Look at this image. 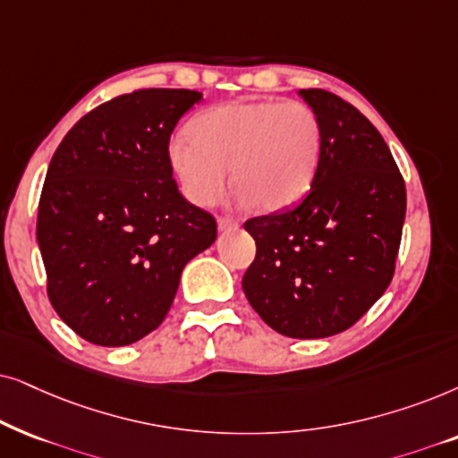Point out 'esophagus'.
<instances>
[{
	"label": "esophagus",
	"mask_w": 458,
	"mask_h": 458,
	"mask_svg": "<svg viewBox=\"0 0 458 458\" xmlns=\"http://www.w3.org/2000/svg\"><path fill=\"white\" fill-rule=\"evenodd\" d=\"M236 225H239V224H236L234 219H228V217H219V219H217L219 233H225V230H234Z\"/></svg>",
	"instance_id": "1"
}]
</instances>
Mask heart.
Here are the masks:
<instances>
[{
	"label": "heart",
	"mask_w": 458,
	"mask_h": 458,
	"mask_svg": "<svg viewBox=\"0 0 458 458\" xmlns=\"http://www.w3.org/2000/svg\"><path fill=\"white\" fill-rule=\"evenodd\" d=\"M190 133L167 144L169 167L191 203L224 197L230 172L239 205L289 207L312 184L322 150L320 121L301 102H228L199 113Z\"/></svg>",
	"instance_id": "b5f03b06"
}]
</instances>
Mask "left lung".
Returning <instances> with one entry per match:
<instances>
[{
    "mask_svg": "<svg viewBox=\"0 0 458 458\" xmlns=\"http://www.w3.org/2000/svg\"><path fill=\"white\" fill-rule=\"evenodd\" d=\"M300 96L320 121L318 167L295 207L245 222L258 253L242 291L276 333L322 339L360 320L392 283L406 186L358 108L325 89Z\"/></svg>",
    "mask_w": 458,
    "mask_h": 458,
    "instance_id": "1",
    "label": "left lung"
}]
</instances>
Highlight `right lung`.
<instances>
[{
	"mask_svg": "<svg viewBox=\"0 0 458 458\" xmlns=\"http://www.w3.org/2000/svg\"><path fill=\"white\" fill-rule=\"evenodd\" d=\"M192 89H138L79 119L39 199L47 295L79 337L119 347L165 320L184 266L213 245V216L182 197L167 144Z\"/></svg>",
	"mask_w": 458,
	"mask_h": 458,
	"instance_id": "1",
	"label": "right lung"
}]
</instances>
